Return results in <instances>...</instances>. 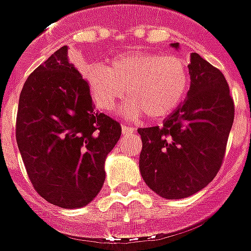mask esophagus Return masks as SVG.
<instances>
[{"instance_id":"esophagus-1","label":"esophagus","mask_w":251,"mask_h":251,"mask_svg":"<svg viewBox=\"0 0 251 251\" xmlns=\"http://www.w3.org/2000/svg\"><path fill=\"white\" fill-rule=\"evenodd\" d=\"M133 131H134V127H133V126L122 125V133H124V134H127V133H133Z\"/></svg>"}]
</instances>
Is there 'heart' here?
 <instances>
[{
  "label": "heart",
  "instance_id": "obj_1",
  "mask_svg": "<svg viewBox=\"0 0 251 251\" xmlns=\"http://www.w3.org/2000/svg\"><path fill=\"white\" fill-rule=\"evenodd\" d=\"M82 74L99 109L110 111L126 95L121 111L136 118L144 113L160 120L183 103L189 88V70L183 57L136 52L114 59L109 67L84 66Z\"/></svg>",
  "mask_w": 251,
  "mask_h": 251
}]
</instances>
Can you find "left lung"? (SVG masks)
Segmentation results:
<instances>
[{"mask_svg":"<svg viewBox=\"0 0 251 251\" xmlns=\"http://www.w3.org/2000/svg\"><path fill=\"white\" fill-rule=\"evenodd\" d=\"M189 62L191 86L183 104L163 126L138 129L142 179L165 199L188 198L210 184L222 167L234 122L225 75L195 52Z\"/></svg>","mask_w":251,"mask_h":251,"instance_id":"1","label":"left lung"}]
</instances>
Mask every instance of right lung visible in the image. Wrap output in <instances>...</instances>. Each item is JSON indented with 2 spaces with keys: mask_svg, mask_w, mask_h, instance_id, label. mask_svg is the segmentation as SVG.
I'll return each instance as SVG.
<instances>
[{
  "mask_svg": "<svg viewBox=\"0 0 251 251\" xmlns=\"http://www.w3.org/2000/svg\"><path fill=\"white\" fill-rule=\"evenodd\" d=\"M67 51L57 50L25 80L16 140L36 192L57 207L79 208L102 189L104 160L122 129L95 109Z\"/></svg>",
  "mask_w": 251,
  "mask_h": 251,
  "instance_id": "obj_1",
  "label": "right lung"
}]
</instances>
